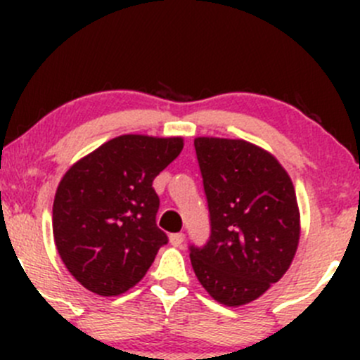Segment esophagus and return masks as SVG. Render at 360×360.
Here are the masks:
<instances>
[{"label": "esophagus", "mask_w": 360, "mask_h": 360, "mask_svg": "<svg viewBox=\"0 0 360 360\" xmlns=\"http://www.w3.org/2000/svg\"><path fill=\"white\" fill-rule=\"evenodd\" d=\"M169 240H170V244L176 245V248H179V245L184 242V233H172L169 237Z\"/></svg>", "instance_id": "obj_1"}]
</instances>
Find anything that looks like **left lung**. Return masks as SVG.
<instances>
[{
  "label": "left lung",
  "mask_w": 360,
  "mask_h": 360,
  "mask_svg": "<svg viewBox=\"0 0 360 360\" xmlns=\"http://www.w3.org/2000/svg\"><path fill=\"white\" fill-rule=\"evenodd\" d=\"M210 237L190 248L198 282L221 304L240 307L281 281L300 244L292 181L271 153L244 139H195Z\"/></svg>",
  "instance_id": "8db88e82"
}]
</instances>
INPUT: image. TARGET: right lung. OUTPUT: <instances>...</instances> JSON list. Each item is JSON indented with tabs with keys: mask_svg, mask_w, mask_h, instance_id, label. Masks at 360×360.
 I'll return each mask as SVG.
<instances>
[{
	"mask_svg": "<svg viewBox=\"0 0 360 360\" xmlns=\"http://www.w3.org/2000/svg\"><path fill=\"white\" fill-rule=\"evenodd\" d=\"M183 146V137L125 134L69 167L53 198V240L83 288L118 296L150 270L169 242L157 226L153 179Z\"/></svg>",
	"mask_w": 360,
	"mask_h": 360,
	"instance_id": "add662e5",
	"label": "right lung"
}]
</instances>
